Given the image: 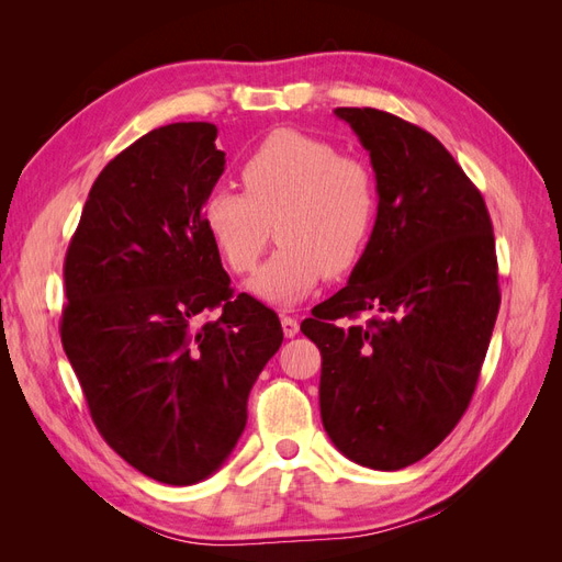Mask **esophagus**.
Listing matches in <instances>:
<instances>
[{"mask_svg": "<svg viewBox=\"0 0 562 562\" xmlns=\"http://www.w3.org/2000/svg\"><path fill=\"white\" fill-rule=\"evenodd\" d=\"M281 328H283L285 337H295L300 330V323L293 316H281Z\"/></svg>", "mask_w": 562, "mask_h": 562, "instance_id": "esophagus-1", "label": "esophagus"}]
</instances>
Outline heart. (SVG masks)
<instances>
[{"label": "heart", "mask_w": 562, "mask_h": 562, "mask_svg": "<svg viewBox=\"0 0 562 562\" xmlns=\"http://www.w3.org/2000/svg\"><path fill=\"white\" fill-rule=\"evenodd\" d=\"M244 192L215 187L203 225L236 274L258 265L274 223L279 248L248 283L265 302L293 307L323 274L342 277L361 262L378 223L370 168L326 140L279 128L241 166Z\"/></svg>", "instance_id": "heart-1"}]
</instances>
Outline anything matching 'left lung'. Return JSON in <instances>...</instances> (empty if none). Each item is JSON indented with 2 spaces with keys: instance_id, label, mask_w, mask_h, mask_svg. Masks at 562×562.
<instances>
[{
  "instance_id": "1",
  "label": "left lung",
  "mask_w": 562,
  "mask_h": 562,
  "mask_svg": "<svg viewBox=\"0 0 562 562\" xmlns=\"http://www.w3.org/2000/svg\"><path fill=\"white\" fill-rule=\"evenodd\" d=\"M378 182V223L349 283L300 330L321 351L323 429L351 462L398 471L467 413L499 312L490 213L431 133L372 108H337ZM375 311L368 324H349Z\"/></svg>"
}]
</instances>
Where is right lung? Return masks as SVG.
Returning <instances> with one entry per match:
<instances>
[{
	"mask_svg": "<svg viewBox=\"0 0 562 562\" xmlns=\"http://www.w3.org/2000/svg\"><path fill=\"white\" fill-rule=\"evenodd\" d=\"M217 128L149 131L95 178L65 255L63 349L93 424L166 485L209 479L248 419V394L283 342L279 316L234 295L203 225L225 171ZM220 306L217 322L195 316Z\"/></svg>",
	"mask_w": 562,
	"mask_h": 562,
	"instance_id": "1",
	"label": "right lung"
}]
</instances>
